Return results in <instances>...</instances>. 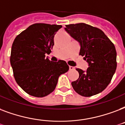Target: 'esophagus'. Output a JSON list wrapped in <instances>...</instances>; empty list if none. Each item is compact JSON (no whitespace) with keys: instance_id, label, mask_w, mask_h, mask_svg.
Returning <instances> with one entry per match:
<instances>
[{"instance_id":"obj_1","label":"esophagus","mask_w":125,"mask_h":125,"mask_svg":"<svg viewBox=\"0 0 125 125\" xmlns=\"http://www.w3.org/2000/svg\"><path fill=\"white\" fill-rule=\"evenodd\" d=\"M69 70H74V69H75V67H73V66H69Z\"/></svg>"}]
</instances>
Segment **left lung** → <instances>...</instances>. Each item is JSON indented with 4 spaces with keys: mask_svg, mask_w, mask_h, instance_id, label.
Here are the masks:
<instances>
[{
    "mask_svg": "<svg viewBox=\"0 0 125 125\" xmlns=\"http://www.w3.org/2000/svg\"><path fill=\"white\" fill-rule=\"evenodd\" d=\"M65 31L80 43L79 55L88 63L86 71L71 83L81 96L90 97L102 92L110 83L117 68L115 47L101 29L84 23L66 25Z\"/></svg>",
    "mask_w": 125,
    "mask_h": 125,
    "instance_id": "1",
    "label": "left lung"
}]
</instances>
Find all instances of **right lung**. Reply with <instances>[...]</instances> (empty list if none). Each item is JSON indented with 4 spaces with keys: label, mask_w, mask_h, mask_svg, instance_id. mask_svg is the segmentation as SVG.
Masks as SVG:
<instances>
[{
    "label": "right lung",
    "mask_w": 125,
    "mask_h": 125,
    "mask_svg": "<svg viewBox=\"0 0 125 125\" xmlns=\"http://www.w3.org/2000/svg\"><path fill=\"white\" fill-rule=\"evenodd\" d=\"M62 26L35 23L16 37L10 63L16 83L31 96L42 98L52 92L60 75L69 66L63 60L51 62L46 58L54 44V35Z\"/></svg>",
    "instance_id": "obj_1"
}]
</instances>
